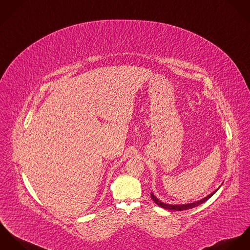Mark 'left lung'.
<instances>
[{"mask_svg": "<svg viewBox=\"0 0 250 250\" xmlns=\"http://www.w3.org/2000/svg\"><path fill=\"white\" fill-rule=\"evenodd\" d=\"M217 191H218V189H217L215 192H213L212 194H210L209 195H207L206 197H204L203 199H200V200L195 201V202H193V203L182 204V205H171V204H166V203H164V202H161L160 200H158V198L155 197V195L152 194V193L150 194V196H151V198L153 199V201H154L158 206H160V207H162V208H164V209H167V210H175V211H184V210L192 209V208H194V207H196V206L202 204L203 202H205L206 200H208L213 194L217 192Z\"/></svg>", "mask_w": 250, "mask_h": 250, "instance_id": "obj_1", "label": "left lung"}]
</instances>
